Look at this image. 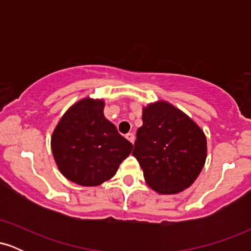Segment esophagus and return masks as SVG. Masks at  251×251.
I'll list each match as a JSON object with an SVG mask.
<instances>
[{"mask_svg":"<svg viewBox=\"0 0 251 251\" xmlns=\"http://www.w3.org/2000/svg\"><path fill=\"white\" fill-rule=\"evenodd\" d=\"M126 139H127L129 143L134 144V140H135L134 134H133V133H127V134H126Z\"/></svg>","mask_w":251,"mask_h":251,"instance_id":"esophagus-1","label":"esophagus"}]
</instances>
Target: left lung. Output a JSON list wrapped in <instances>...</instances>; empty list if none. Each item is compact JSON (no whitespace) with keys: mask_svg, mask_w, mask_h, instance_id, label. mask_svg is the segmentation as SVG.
I'll return each instance as SVG.
<instances>
[{"mask_svg":"<svg viewBox=\"0 0 251 251\" xmlns=\"http://www.w3.org/2000/svg\"><path fill=\"white\" fill-rule=\"evenodd\" d=\"M206 152L205 133L183 111L165 100L144 106L132 154L153 191L176 195L190 188L204 168Z\"/></svg>","mask_w":251,"mask_h":251,"instance_id":"obj_1","label":"left lung"}]
</instances>
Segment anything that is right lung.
I'll use <instances>...</instances> for the list:
<instances>
[{
  "label": "right lung",
  "instance_id": "1",
  "mask_svg": "<svg viewBox=\"0 0 251 251\" xmlns=\"http://www.w3.org/2000/svg\"><path fill=\"white\" fill-rule=\"evenodd\" d=\"M103 99L82 98L63 113L50 138L57 169L81 186H98L117 174L133 145L103 116Z\"/></svg>",
  "mask_w": 251,
  "mask_h": 251
}]
</instances>
